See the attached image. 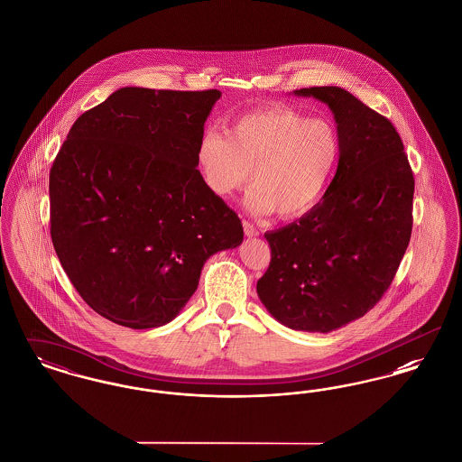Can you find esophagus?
<instances>
[{
  "label": "esophagus",
  "instance_id": "34e87169",
  "mask_svg": "<svg viewBox=\"0 0 462 462\" xmlns=\"http://www.w3.org/2000/svg\"><path fill=\"white\" fill-rule=\"evenodd\" d=\"M242 226H244V234H245V237H256L260 232H258V228L251 223V221H244L242 223Z\"/></svg>",
  "mask_w": 462,
  "mask_h": 462
}]
</instances>
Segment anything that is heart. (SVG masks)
<instances>
[{"label": "heart", "mask_w": 462, "mask_h": 462, "mask_svg": "<svg viewBox=\"0 0 462 462\" xmlns=\"http://www.w3.org/2000/svg\"><path fill=\"white\" fill-rule=\"evenodd\" d=\"M339 157L341 136L332 121L273 106L237 117L226 134L202 132L196 168L206 190L218 199L232 198L251 176L245 206L253 213L294 218L322 198Z\"/></svg>", "instance_id": "obj_1"}]
</instances>
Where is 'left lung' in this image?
<instances>
[{
	"mask_svg": "<svg viewBox=\"0 0 462 462\" xmlns=\"http://www.w3.org/2000/svg\"><path fill=\"white\" fill-rule=\"evenodd\" d=\"M329 106L341 157L322 200L266 232L272 260L256 291L294 330L330 332L383 298L412 234L414 175L395 126L337 87L296 89Z\"/></svg>",
	"mask_w": 462,
	"mask_h": 462,
	"instance_id": "8db88e82",
	"label": "left lung"
}]
</instances>
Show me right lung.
Masks as SVG:
<instances>
[{
    "label": "right lung",
    "instance_id": "1",
    "mask_svg": "<svg viewBox=\"0 0 462 462\" xmlns=\"http://www.w3.org/2000/svg\"><path fill=\"white\" fill-rule=\"evenodd\" d=\"M218 89L121 88L72 125L50 170V234L69 281L132 329L173 320L206 260L244 232L196 168Z\"/></svg>",
    "mask_w": 462,
    "mask_h": 462
}]
</instances>
